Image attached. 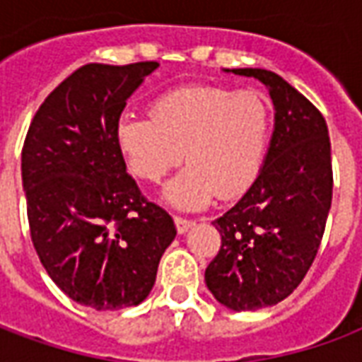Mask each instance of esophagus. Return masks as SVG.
Here are the masks:
<instances>
[{
	"instance_id": "obj_1",
	"label": "esophagus",
	"mask_w": 362,
	"mask_h": 362,
	"mask_svg": "<svg viewBox=\"0 0 362 362\" xmlns=\"http://www.w3.org/2000/svg\"><path fill=\"white\" fill-rule=\"evenodd\" d=\"M174 225H176V230L184 235V233H188L189 228L194 227V221L192 219H184V217H174Z\"/></svg>"
}]
</instances>
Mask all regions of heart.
I'll list each match as a JSON object with an SVG mask.
<instances>
[{
    "instance_id": "obj_1",
    "label": "heart",
    "mask_w": 362,
    "mask_h": 362,
    "mask_svg": "<svg viewBox=\"0 0 362 362\" xmlns=\"http://www.w3.org/2000/svg\"><path fill=\"white\" fill-rule=\"evenodd\" d=\"M272 112L259 90L188 85L166 90L151 116L126 114L116 124V145L129 173L158 182L186 157L188 166L163 192L178 209H202L223 194L250 188L264 166Z\"/></svg>"
}]
</instances>
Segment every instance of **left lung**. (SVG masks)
<instances>
[{"label":"left lung","instance_id":"left-lung-1","mask_svg":"<svg viewBox=\"0 0 362 362\" xmlns=\"http://www.w3.org/2000/svg\"><path fill=\"white\" fill-rule=\"evenodd\" d=\"M230 71L264 83L275 108L258 178L213 221L221 250L205 283L223 306L240 312L273 306L300 285L324 236L334 174L326 119L306 96L267 69Z\"/></svg>","mask_w":362,"mask_h":362}]
</instances>
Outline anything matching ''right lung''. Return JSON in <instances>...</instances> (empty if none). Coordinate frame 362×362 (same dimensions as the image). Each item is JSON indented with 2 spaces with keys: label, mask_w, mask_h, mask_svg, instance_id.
<instances>
[{
  "label": "right lung",
  "mask_w": 362,
  "mask_h": 362,
  "mask_svg": "<svg viewBox=\"0 0 362 362\" xmlns=\"http://www.w3.org/2000/svg\"><path fill=\"white\" fill-rule=\"evenodd\" d=\"M157 67H79L46 96L23 145L36 254L69 298L95 310L143 303L176 236L173 217L141 196L116 145L127 98Z\"/></svg>",
  "instance_id": "1"
}]
</instances>
